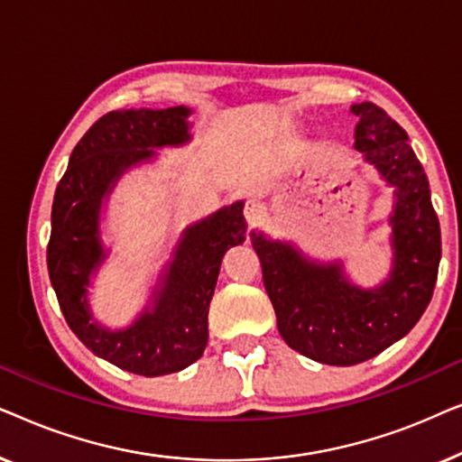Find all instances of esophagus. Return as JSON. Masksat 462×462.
Returning <instances> with one entry per match:
<instances>
[{
  "instance_id": "34e87169",
  "label": "esophagus",
  "mask_w": 462,
  "mask_h": 462,
  "mask_svg": "<svg viewBox=\"0 0 462 462\" xmlns=\"http://www.w3.org/2000/svg\"><path fill=\"white\" fill-rule=\"evenodd\" d=\"M244 217H245V220H248V225L254 226L256 223H261V218H263V206L258 204L256 199H248L245 201Z\"/></svg>"
}]
</instances>
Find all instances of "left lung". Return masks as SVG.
Returning a JSON list of instances; mask_svg holds the SVG:
<instances>
[{
  "label": "left lung",
  "mask_w": 462,
  "mask_h": 462,
  "mask_svg": "<svg viewBox=\"0 0 462 462\" xmlns=\"http://www.w3.org/2000/svg\"><path fill=\"white\" fill-rule=\"evenodd\" d=\"M351 113L357 116L353 147L393 187L387 280L362 288L343 261L321 263L261 229L250 233L282 338L328 365L362 364L406 337L431 300L441 258L429 180L406 130L374 103L353 105Z\"/></svg>",
  "instance_id": "left-lung-1"
}]
</instances>
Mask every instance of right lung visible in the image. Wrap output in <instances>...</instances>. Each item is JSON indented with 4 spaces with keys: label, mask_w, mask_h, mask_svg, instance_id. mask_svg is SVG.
I'll list each match as a JSON object with an SVG mask.
<instances>
[{
    "label": "right lung",
    "mask_w": 462,
    "mask_h": 462,
    "mask_svg": "<svg viewBox=\"0 0 462 462\" xmlns=\"http://www.w3.org/2000/svg\"><path fill=\"white\" fill-rule=\"evenodd\" d=\"M189 116L185 105L106 113L73 149L54 193L48 273L60 311L94 356L141 376L172 374L204 356L220 261L245 242L244 201L220 208L180 233L132 324L106 328L94 318L90 286L111 254L100 231L106 199L128 170L157 160L155 149L191 141Z\"/></svg>",
    "instance_id": "obj_1"
}]
</instances>
